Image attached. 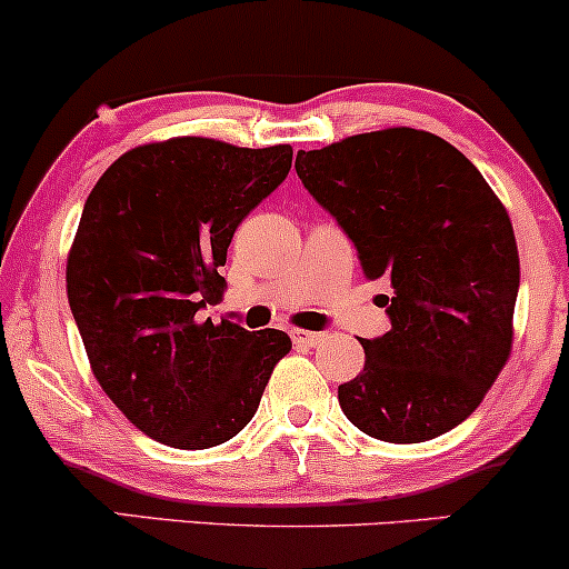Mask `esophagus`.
<instances>
[{"mask_svg": "<svg viewBox=\"0 0 569 569\" xmlns=\"http://www.w3.org/2000/svg\"><path fill=\"white\" fill-rule=\"evenodd\" d=\"M290 338L300 348H313V346H317V342H321V338H325V332H308V329H290Z\"/></svg>", "mask_w": 569, "mask_h": 569, "instance_id": "obj_1", "label": "esophagus"}]
</instances>
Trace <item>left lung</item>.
Wrapping results in <instances>:
<instances>
[{
	"instance_id": "left-lung-1",
	"label": "left lung",
	"mask_w": 569,
	"mask_h": 569,
	"mask_svg": "<svg viewBox=\"0 0 569 569\" xmlns=\"http://www.w3.org/2000/svg\"><path fill=\"white\" fill-rule=\"evenodd\" d=\"M311 198L385 279L390 332L361 340L363 371L338 388L361 432L422 443L478 409L511 350L520 256L507 208L446 139L417 129L300 150Z\"/></svg>"
}]
</instances>
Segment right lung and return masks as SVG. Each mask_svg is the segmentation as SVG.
I'll use <instances>...</instances> for the list:
<instances>
[{"instance_id":"right-lung-1","label":"right lung","mask_w":569,"mask_h":569,"mask_svg":"<svg viewBox=\"0 0 569 569\" xmlns=\"http://www.w3.org/2000/svg\"><path fill=\"white\" fill-rule=\"evenodd\" d=\"M290 166V144L177 137L126 152L83 202L66 271L70 311L97 382L158 443H227L290 353L282 329L198 321L223 296L219 266L234 229Z\"/></svg>"}]
</instances>
